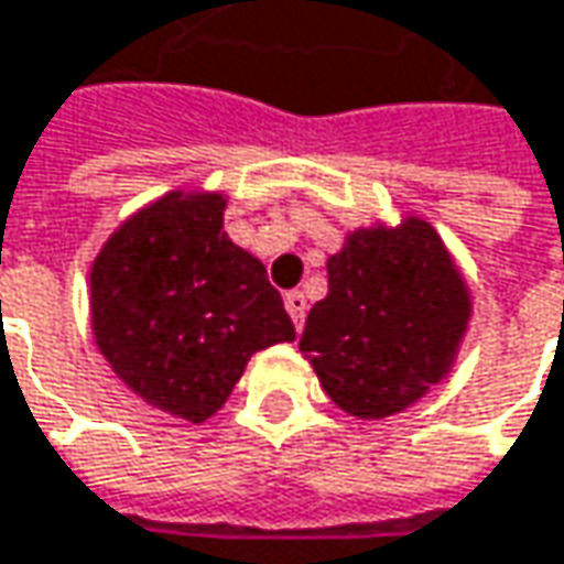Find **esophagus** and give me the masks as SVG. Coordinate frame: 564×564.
Instances as JSON below:
<instances>
[{
	"instance_id": "34e87169",
	"label": "esophagus",
	"mask_w": 564,
	"mask_h": 564,
	"mask_svg": "<svg viewBox=\"0 0 564 564\" xmlns=\"http://www.w3.org/2000/svg\"><path fill=\"white\" fill-rule=\"evenodd\" d=\"M283 306H286V313H290V318H293V325L296 328H303V322H306V296L300 293V290H290L286 296H283Z\"/></svg>"
}]
</instances>
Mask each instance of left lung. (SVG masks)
<instances>
[{
	"label": "left lung",
	"instance_id": "8db88e82",
	"mask_svg": "<svg viewBox=\"0 0 564 564\" xmlns=\"http://www.w3.org/2000/svg\"><path fill=\"white\" fill-rule=\"evenodd\" d=\"M473 322V293L441 232L414 214L377 219L328 258L300 354L350 417L380 421L447 380Z\"/></svg>",
	"mask_w": 564,
	"mask_h": 564
}]
</instances>
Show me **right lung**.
Wrapping results in <instances>:
<instances>
[{
	"label": "right lung",
	"instance_id": "add662e5",
	"mask_svg": "<svg viewBox=\"0 0 564 564\" xmlns=\"http://www.w3.org/2000/svg\"><path fill=\"white\" fill-rule=\"evenodd\" d=\"M223 191H169L130 214L88 271L91 335L152 412L204 424L258 350L296 338L264 264L223 232Z\"/></svg>",
	"mask_w": 564,
	"mask_h": 564
}]
</instances>
